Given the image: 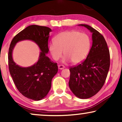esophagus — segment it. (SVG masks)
I'll list each match as a JSON object with an SVG mask.
<instances>
[{
  "instance_id": "1",
  "label": "esophagus",
  "mask_w": 122,
  "mask_h": 122,
  "mask_svg": "<svg viewBox=\"0 0 122 122\" xmlns=\"http://www.w3.org/2000/svg\"><path fill=\"white\" fill-rule=\"evenodd\" d=\"M58 68H59V70H63V68H65V66L63 65H59Z\"/></svg>"
}]
</instances>
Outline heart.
I'll list each match as a JSON object with an SVG mask.
<instances>
[{
  "instance_id": "heart-1",
  "label": "heart",
  "mask_w": 122,
  "mask_h": 122,
  "mask_svg": "<svg viewBox=\"0 0 122 122\" xmlns=\"http://www.w3.org/2000/svg\"><path fill=\"white\" fill-rule=\"evenodd\" d=\"M90 46V38L88 34L75 30H66L55 36L54 41L49 45V51L54 60L60 59L63 51V61H71L77 64L86 59Z\"/></svg>"
}]
</instances>
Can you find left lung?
Masks as SVG:
<instances>
[{
  "label": "left lung",
  "instance_id": "8db88e82",
  "mask_svg": "<svg viewBox=\"0 0 122 122\" xmlns=\"http://www.w3.org/2000/svg\"><path fill=\"white\" fill-rule=\"evenodd\" d=\"M92 33V45L86 59L71 67L69 86L80 99H88L101 90L106 81L110 66V51L104 37L87 25H80Z\"/></svg>",
  "mask_w": 122,
  "mask_h": 122
}]
</instances>
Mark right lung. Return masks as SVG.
Instances as JSON below:
<instances>
[{
	"mask_svg": "<svg viewBox=\"0 0 122 122\" xmlns=\"http://www.w3.org/2000/svg\"><path fill=\"white\" fill-rule=\"evenodd\" d=\"M51 30L49 27L30 25L12 39L8 52L9 72L20 92L33 100H41L46 96L51 86V80L58 71L57 63L51 62L45 54L49 51L48 39ZM28 39L34 41L42 51L37 62L29 67H22L14 62L12 52L18 41Z\"/></svg>",
	"mask_w": 122,
	"mask_h": 122,
	"instance_id": "add662e5",
	"label": "right lung"
}]
</instances>
